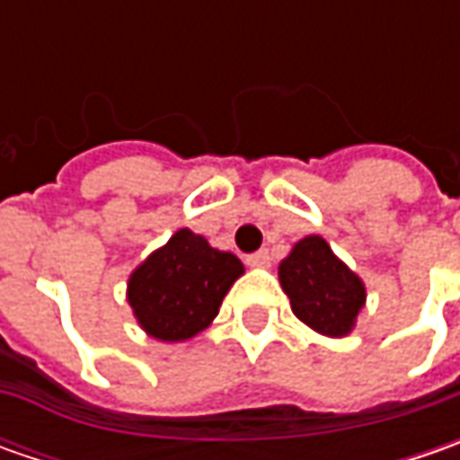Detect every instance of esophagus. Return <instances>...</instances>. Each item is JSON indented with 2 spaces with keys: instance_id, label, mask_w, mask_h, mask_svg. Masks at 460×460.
<instances>
[{
  "instance_id": "obj_1",
  "label": "esophagus",
  "mask_w": 460,
  "mask_h": 460,
  "mask_svg": "<svg viewBox=\"0 0 460 460\" xmlns=\"http://www.w3.org/2000/svg\"><path fill=\"white\" fill-rule=\"evenodd\" d=\"M248 266H253V269H269V266H271V253H269V251L251 253V256H248Z\"/></svg>"
}]
</instances>
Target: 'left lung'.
<instances>
[{
  "mask_svg": "<svg viewBox=\"0 0 460 460\" xmlns=\"http://www.w3.org/2000/svg\"><path fill=\"white\" fill-rule=\"evenodd\" d=\"M279 281L294 314L330 338L348 335L366 305L363 281L320 235H307L294 245L279 263Z\"/></svg>",
  "mask_w": 460,
  "mask_h": 460,
  "instance_id": "obj_1",
  "label": "left lung"
}]
</instances>
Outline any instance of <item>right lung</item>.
<instances>
[{
	"instance_id": "1",
	"label": "right lung",
	"mask_w": 460,
	"mask_h": 460,
	"mask_svg": "<svg viewBox=\"0 0 460 460\" xmlns=\"http://www.w3.org/2000/svg\"><path fill=\"white\" fill-rule=\"evenodd\" d=\"M243 276L238 256L212 248L191 230H176L128 281L137 325L164 343L189 341L220 312L225 294Z\"/></svg>"
}]
</instances>
